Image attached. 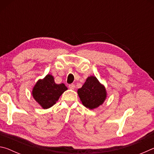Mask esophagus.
<instances>
[{"label":"esophagus","mask_w":154,"mask_h":154,"mask_svg":"<svg viewBox=\"0 0 154 154\" xmlns=\"http://www.w3.org/2000/svg\"><path fill=\"white\" fill-rule=\"evenodd\" d=\"M69 88L71 90H74L75 89V85L74 84H69Z\"/></svg>","instance_id":"34e87169"}]
</instances>
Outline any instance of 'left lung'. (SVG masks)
Listing matches in <instances>:
<instances>
[{"mask_svg": "<svg viewBox=\"0 0 154 154\" xmlns=\"http://www.w3.org/2000/svg\"><path fill=\"white\" fill-rule=\"evenodd\" d=\"M77 93L83 105L90 109L102 105L106 97L105 88L94 76L88 77L83 86L77 90Z\"/></svg>", "mask_w": 154, "mask_h": 154, "instance_id": "obj_1", "label": "left lung"}]
</instances>
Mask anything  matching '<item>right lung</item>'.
<instances>
[{
  "instance_id": "obj_1",
  "label": "right lung",
  "mask_w": 154,
  "mask_h": 154,
  "mask_svg": "<svg viewBox=\"0 0 154 154\" xmlns=\"http://www.w3.org/2000/svg\"><path fill=\"white\" fill-rule=\"evenodd\" d=\"M66 90L64 83L56 84L54 77L48 75L43 79L36 82L32 90V96L43 109H48L56 104L60 96Z\"/></svg>"
}]
</instances>
